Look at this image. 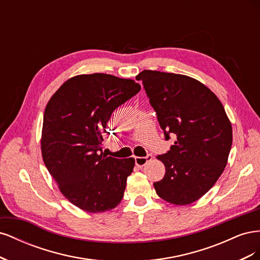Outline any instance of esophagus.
Returning a JSON list of instances; mask_svg holds the SVG:
<instances>
[{"instance_id": "esophagus-1", "label": "esophagus", "mask_w": 260, "mask_h": 260, "mask_svg": "<svg viewBox=\"0 0 260 260\" xmlns=\"http://www.w3.org/2000/svg\"><path fill=\"white\" fill-rule=\"evenodd\" d=\"M152 157H153V156H152L151 154L146 155L145 157H136V164H137V166L143 167L147 161H149V160L152 159Z\"/></svg>"}]
</instances>
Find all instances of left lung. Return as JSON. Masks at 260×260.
Segmentation results:
<instances>
[{
	"instance_id": "left-lung-1",
	"label": "left lung",
	"mask_w": 260,
	"mask_h": 260,
	"mask_svg": "<svg viewBox=\"0 0 260 260\" xmlns=\"http://www.w3.org/2000/svg\"><path fill=\"white\" fill-rule=\"evenodd\" d=\"M149 103L166 140L175 144L157 159L166 174L154 183L157 195L175 205H188L214 186L223 172L232 145V125L221 102L205 84L179 74L143 70Z\"/></svg>"
}]
</instances>
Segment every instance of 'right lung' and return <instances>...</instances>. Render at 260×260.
I'll return each instance as SVG.
<instances>
[{
	"mask_svg": "<svg viewBox=\"0 0 260 260\" xmlns=\"http://www.w3.org/2000/svg\"><path fill=\"white\" fill-rule=\"evenodd\" d=\"M140 90L131 79L79 75L62 83L45 107L43 161L61 194L84 211L111 210L123 198L135 159L105 155L103 141L113 112Z\"/></svg>",
	"mask_w": 260,
	"mask_h": 260,
	"instance_id": "1",
	"label": "right lung"
}]
</instances>
